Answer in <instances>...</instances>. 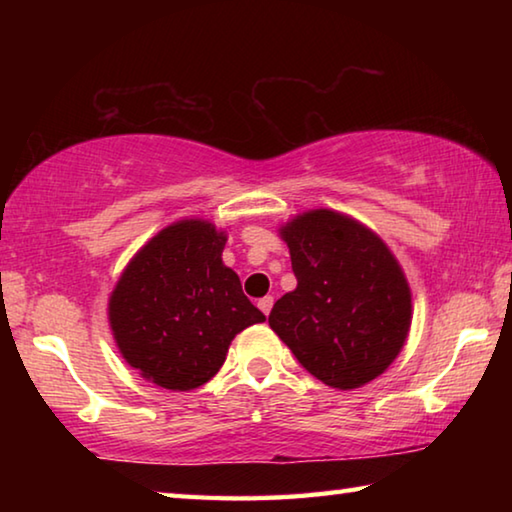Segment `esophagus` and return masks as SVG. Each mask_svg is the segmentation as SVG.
I'll list each match as a JSON object with an SVG mask.
<instances>
[{"label": "esophagus", "instance_id": "1", "mask_svg": "<svg viewBox=\"0 0 512 512\" xmlns=\"http://www.w3.org/2000/svg\"><path fill=\"white\" fill-rule=\"evenodd\" d=\"M257 307L262 309V314H264V316L271 314V307H273V296H266V298L259 300V302H257Z\"/></svg>", "mask_w": 512, "mask_h": 512}]
</instances>
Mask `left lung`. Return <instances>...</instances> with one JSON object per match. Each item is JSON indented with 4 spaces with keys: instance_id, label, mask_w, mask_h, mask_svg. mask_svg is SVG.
Returning <instances> with one entry per match:
<instances>
[{
    "instance_id": "1",
    "label": "left lung",
    "mask_w": 512,
    "mask_h": 512,
    "mask_svg": "<svg viewBox=\"0 0 512 512\" xmlns=\"http://www.w3.org/2000/svg\"><path fill=\"white\" fill-rule=\"evenodd\" d=\"M296 291L268 316L300 366L350 391L379 377L411 325V291L375 232L332 210L305 212L282 228Z\"/></svg>"
}]
</instances>
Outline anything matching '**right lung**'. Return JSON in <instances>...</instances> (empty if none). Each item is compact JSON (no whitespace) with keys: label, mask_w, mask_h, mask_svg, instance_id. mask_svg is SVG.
<instances>
[{"label":"right lung","mask_w":512,"mask_h":512,"mask_svg":"<svg viewBox=\"0 0 512 512\" xmlns=\"http://www.w3.org/2000/svg\"><path fill=\"white\" fill-rule=\"evenodd\" d=\"M225 235L201 219L158 232L108 302L119 352L140 375L169 391H192L223 366L230 341L264 314L239 275L221 262Z\"/></svg>","instance_id":"obj_1"}]
</instances>
